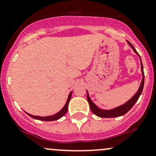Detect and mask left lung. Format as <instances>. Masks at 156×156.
I'll return each instance as SVG.
<instances>
[{"label":"left lung","mask_w":156,"mask_h":156,"mask_svg":"<svg viewBox=\"0 0 156 156\" xmlns=\"http://www.w3.org/2000/svg\"><path fill=\"white\" fill-rule=\"evenodd\" d=\"M128 43V44L130 45V48L133 49V50L134 51V53H136V54L139 56L140 59V64H141V72H142V75L143 78L142 81H141L139 89L136 91V94L128 100L127 101L125 104L122 105V106H119L118 107H115L114 108H112V109H101V108H98L97 106H96L95 103L91 100V99L90 98L89 94H88V91L87 90V99L88 103L90 105V110L92 111V112L94 114H95L96 115L98 116V117L100 118H115V117H119V116L124 115L125 114H126L127 112L132 107H133V105L136 103V102L137 101V100L139 99L140 96L142 94L143 89H144V66H143L142 61H141L140 56L138 54V53L136 52V49L134 48V47L131 44L129 41H127Z\"/></svg>","instance_id":"1"}]
</instances>
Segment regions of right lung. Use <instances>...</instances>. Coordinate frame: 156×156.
<instances>
[{
  "mask_svg": "<svg viewBox=\"0 0 156 156\" xmlns=\"http://www.w3.org/2000/svg\"><path fill=\"white\" fill-rule=\"evenodd\" d=\"M72 91H71L70 94H69V97L68 99H67V101L66 103L65 106H63V108L60 110L59 112H58L57 113H56L55 115H49V116H44V117H41V116H38V115H32L29 114L27 113L28 115L31 117L32 119H37V120H40V121H44V122H52V121H56L59 119L60 118H62V116L65 115L66 113L68 111V106H69V101L71 100V97H72Z\"/></svg>",
  "mask_w": 156,
  "mask_h": 156,
  "instance_id": "add662e5",
  "label": "right lung"
}]
</instances>
